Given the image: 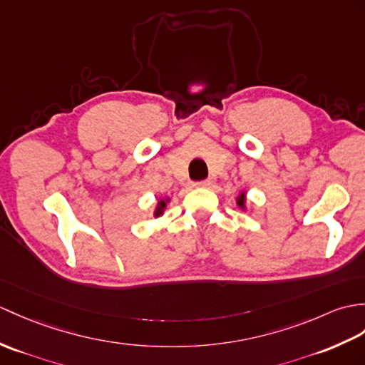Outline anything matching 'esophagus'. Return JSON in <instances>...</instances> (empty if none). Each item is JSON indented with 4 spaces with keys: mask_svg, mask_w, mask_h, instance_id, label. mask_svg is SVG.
Masks as SVG:
<instances>
[{
    "mask_svg": "<svg viewBox=\"0 0 365 365\" xmlns=\"http://www.w3.org/2000/svg\"><path fill=\"white\" fill-rule=\"evenodd\" d=\"M210 185H211L210 179H205V180H200V182L194 183V186H199V188H207V186H210Z\"/></svg>",
    "mask_w": 365,
    "mask_h": 365,
    "instance_id": "esophagus-1",
    "label": "esophagus"
}]
</instances>
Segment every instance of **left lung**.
Listing matches in <instances>:
<instances>
[{"mask_svg":"<svg viewBox=\"0 0 365 365\" xmlns=\"http://www.w3.org/2000/svg\"><path fill=\"white\" fill-rule=\"evenodd\" d=\"M238 205H240V207H244V194H241V197L238 199Z\"/></svg>","mask_w":365,"mask_h":365,"instance_id":"left-lung-1","label":"left lung"}]
</instances>
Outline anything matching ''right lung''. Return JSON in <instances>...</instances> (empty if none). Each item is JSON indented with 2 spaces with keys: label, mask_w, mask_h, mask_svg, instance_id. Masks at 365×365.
Segmentation results:
<instances>
[{
  "label": "right lung",
  "mask_w": 365,
  "mask_h": 365,
  "mask_svg": "<svg viewBox=\"0 0 365 365\" xmlns=\"http://www.w3.org/2000/svg\"><path fill=\"white\" fill-rule=\"evenodd\" d=\"M166 207V203H165V200H160L158 202V208H157V211H155V216H160L163 213V208Z\"/></svg>",
  "instance_id": "right-lung-1"
}]
</instances>
